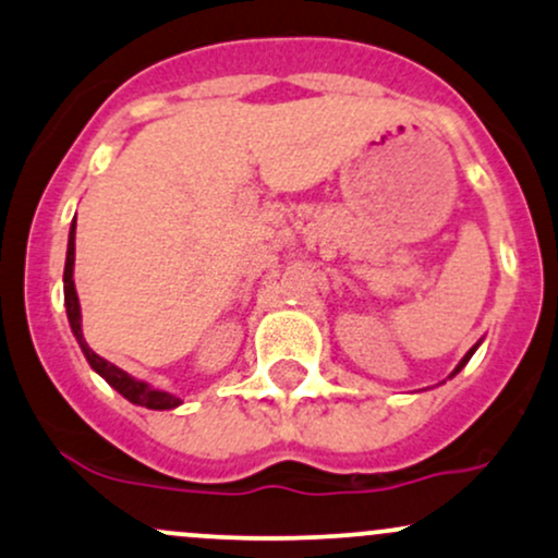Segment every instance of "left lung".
<instances>
[{
    "mask_svg": "<svg viewBox=\"0 0 558 558\" xmlns=\"http://www.w3.org/2000/svg\"><path fill=\"white\" fill-rule=\"evenodd\" d=\"M476 347H480V344H474V347H471V349H469V352H466V354H463V360H461V363H458V365H456V371H452V373H450V376H456V373H458V371H461V368H463V365H466V363H469V360H471V354H474V352H476Z\"/></svg>",
    "mask_w": 558,
    "mask_h": 558,
    "instance_id": "1",
    "label": "left lung"
}]
</instances>
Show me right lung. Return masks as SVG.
<instances>
[{"instance_id":"right-lung-1","label":"right lung","mask_w":558,"mask_h":558,"mask_svg":"<svg viewBox=\"0 0 558 558\" xmlns=\"http://www.w3.org/2000/svg\"><path fill=\"white\" fill-rule=\"evenodd\" d=\"M73 256H76V217H73V225L69 232V254H65L63 293H65V312H69L71 330H73V336H76L78 347H82L84 357H87V363L92 365V371L100 373L110 387L119 391L121 397H126V400L134 402V405H143L150 410H171V408L182 405L180 397L169 395V391H161V389H153L150 384H145V381H137V378H132L126 371L116 368L113 363H108V360H102L100 354L92 352L87 341H84V333H82V307H78L76 286H73Z\"/></svg>"}]
</instances>
